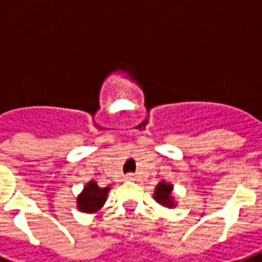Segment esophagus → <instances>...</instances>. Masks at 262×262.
I'll use <instances>...</instances> for the list:
<instances>
[{
	"label": "esophagus",
	"instance_id": "esophagus-1",
	"mask_svg": "<svg viewBox=\"0 0 262 262\" xmlns=\"http://www.w3.org/2000/svg\"><path fill=\"white\" fill-rule=\"evenodd\" d=\"M126 181H135L136 180V177H135V174H127V176L125 177Z\"/></svg>",
	"mask_w": 262,
	"mask_h": 262
}]
</instances>
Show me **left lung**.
I'll return each mask as SVG.
<instances>
[{"label":"left lung","mask_w":262,"mask_h":262,"mask_svg":"<svg viewBox=\"0 0 262 262\" xmlns=\"http://www.w3.org/2000/svg\"><path fill=\"white\" fill-rule=\"evenodd\" d=\"M172 185L165 181H160L159 185L156 187L154 191V199L167 208H174L176 202H174V198H172Z\"/></svg>","instance_id":"8db88e82"}]
</instances>
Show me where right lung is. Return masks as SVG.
Masks as SVG:
<instances>
[{
  "label": "right lung",
  "instance_id": "1",
  "mask_svg": "<svg viewBox=\"0 0 262 262\" xmlns=\"http://www.w3.org/2000/svg\"><path fill=\"white\" fill-rule=\"evenodd\" d=\"M108 192L109 187L99 188L97 182L90 181L77 198V208L84 213H95L103 206Z\"/></svg>",
  "mask_w": 262,
  "mask_h": 262
}]
</instances>
